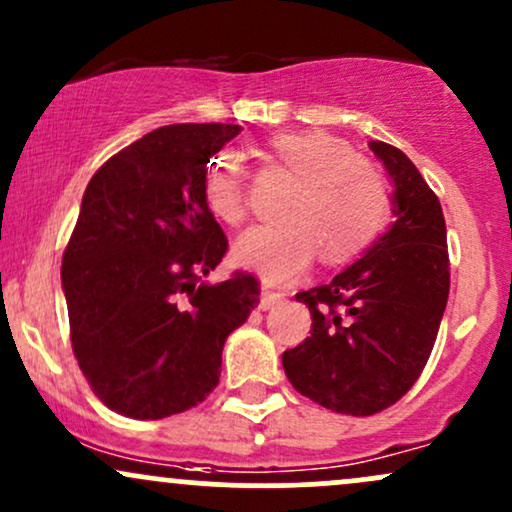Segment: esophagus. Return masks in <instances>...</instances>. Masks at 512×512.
I'll return each mask as SVG.
<instances>
[{
	"mask_svg": "<svg viewBox=\"0 0 512 512\" xmlns=\"http://www.w3.org/2000/svg\"><path fill=\"white\" fill-rule=\"evenodd\" d=\"M281 298H284V293L272 291V289H262V296H260V308H262V310H269V308H272V305L279 303Z\"/></svg>",
	"mask_w": 512,
	"mask_h": 512,
	"instance_id": "34e87169",
	"label": "esophagus"
}]
</instances>
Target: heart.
<instances>
[{
  "label": "heart",
  "instance_id": "b5f03b06",
  "mask_svg": "<svg viewBox=\"0 0 512 512\" xmlns=\"http://www.w3.org/2000/svg\"><path fill=\"white\" fill-rule=\"evenodd\" d=\"M274 166L296 175L281 199V221L245 231L233 245L240 267L267 281H289L322 260L339 264L361 255L390 223V182L375 163L351 154L325 132H286L269 142ZM204 204L216 219L238 226L248 214V178L238 151L221 149L202 175Z\"/></svg>",
  "mask_w": 512,
  "mask_h": 512
}]
</instances>
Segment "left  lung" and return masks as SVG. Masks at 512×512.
<instances>
[{
    "instance_id": "1",
    "label": "left lung",
    "mask_w": 512,
    "mask_h": 512,
    "mask_svg": "<svg viewBox=\"0 0 512 512\" xmlns=\"http://www.w3.org/2000/svg\"><path fill=\"white\" fill-rule=\"evenodd\" d=\"M368 146L395 185V223L330 284L296 293L313 330L281 356L301 395L351 416L378 414L407 395L431 356L450 293L436 192L395 146Z\"/></svg>"
}]
</instances>
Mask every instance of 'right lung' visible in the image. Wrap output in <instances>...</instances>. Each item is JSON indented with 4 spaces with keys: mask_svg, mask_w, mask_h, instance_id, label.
Returning a JSON list of instances; mask_svg holds the SVG:
<instances>
[{
    "mask_svg": "<svg viewBox=\"0 0 512 512\" xmlns=\"http://www.w3.org/2000/svg\"><path fill=\"white\" fill-rule=\"evenodd\" d=\"M238 125H168L103 163L62 257L72 349L93 395L129 419H166L219 385L226 337L260 281H202L228 240L202 197L207 161Z\"/></svg>",
    "mask_w": 512,
    "mask_h": 512,
    "instance_id": "1",
    "label": "right lung"
}]
</instances>
